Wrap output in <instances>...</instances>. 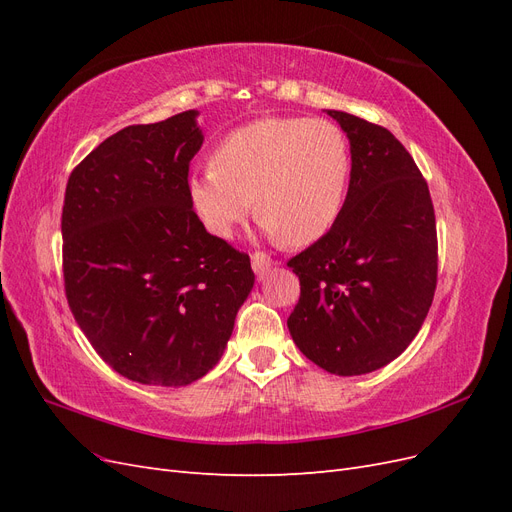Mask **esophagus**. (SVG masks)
<instances>
[{"mask_svg": "<svg viewBox=\"0 0 512 512\" xmlns=\"http://www.w3.org/2000/svg\"><path fill=\"white\" fill-rule=\"evenodd\" d=\"M273 265H275V262L267 254H262V252L252 254V269L258 277H265L273 269Z\"/></svg>", "mask_w": 512, "mask_h": 512, "instance_id": "34e87169", "label": "esophagus"}]
</instances>
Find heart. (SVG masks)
I'll list each match as a JSON object with an SVG mask.
<instances>
[{"label": "heart", "mask_w": 512, "mask_h": 512, "mask_svg": "<svg viewBox=\"0 0 512 512\" xmlns=\"http://www.w3.org/2000/svg\"><path fill=\"white\" fill-rule=\"evenodd\" d=\"M211 164L185 181L190 205L215 237L228 239L256 200L273 239L312 245L335 226L350 179V151L327 119L265 117L228 132Z\"/></svg>", "instance_id": "heart-1"}]
</instances>
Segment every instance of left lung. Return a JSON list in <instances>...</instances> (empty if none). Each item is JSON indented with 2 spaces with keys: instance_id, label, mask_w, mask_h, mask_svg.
Here are the masks:
<instances>
[{
  "instance_id": "left-lung-1",
  "label": "left lung",
  "mask_w": 512,
  "mask_h": 512,
  "mask_svg": "<svg viewBox=\"0 0 512 512\" xmlns=\"http://www.w3.org/2000/svg\"><path fill=\"white\" fill-rule=\"evenodd\" d=\"M327 115L350 143V183L335 226L288 262L301 282L288 331L324 371L361 376L397 359L423 327L438 277L436 215L421 170L389 130Z\"/></svg>"
}]
</instances>
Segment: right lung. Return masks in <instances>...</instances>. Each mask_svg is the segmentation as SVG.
<instances>
[{
  "mask_svg": "<svg viewBox=\"0 0 512 512\" xmlns=\"http://www.w3.org/2000/svg\"><path fill=\"white\" fill-rule=\"evenodd\" d=\"M198 111L108 136L66 185V297L117 374L185 386L222 359L254 288L250 256L213 237L185 181L203 147Z\"/></svg>",
  "mask_w": 512,
  "mask_h": 512,
  "instance_id": "add662e5",
  "label": "right lung"
}]
</instances>
